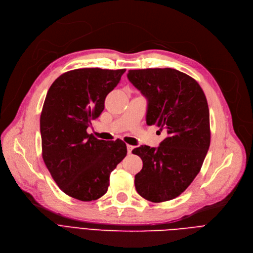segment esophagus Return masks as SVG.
<instances>
[{
    "label": "esophagus",
    "instance_id": "esophagus-1",
    "mask_svg": "<svg viewBox=\"0 0 253 253\" xmlns=\"http://www.w3.org/2000/svg\"><path fill=\"white\" fill-rule=\"evenodd\" d=\"M133 149H134L133 145L127 144V152H128V154H131V153H132V150H133Z\"/></svg>",
    "mask_w": 253,
    "mask_h": 253
}]
</instances>
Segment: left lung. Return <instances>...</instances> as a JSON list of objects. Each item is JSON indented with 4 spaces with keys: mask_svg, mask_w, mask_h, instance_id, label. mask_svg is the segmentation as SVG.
<instances>
[{
    "mask_svg": "<svg viewBox=\"0 0 253 253\" xmlns=\"http://www.w3.org/2000/svg\"><path fill=\"white\" fill-rule=\"evenodd\" d=\"M127 77L148 99L147 124L167 132L158 148L141 145L132 151L142 160L135 189L154 203L172 200L200 172L209 149L206 96L196 80L174 69L130 70Z\"/></svg>",
    "mask_w": 253,
    "mask_h": 253,
    "instance_id": "obj_1",
    "label": "left lung"
}]
</instances>
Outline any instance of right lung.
<instances>
[{"instance_id": "add662e5", "label": "right lung", "mask_w": 253, "mask_h": 253, "mask_svg": "<svg viewBox=\"0 0 253 253\" xmlns=\"http://www.w3.org/2000/svg\"><path fill=\"white\" fill-rule=\"evenodd\" d=\"M125 71L73 70L59 76L47 92L40 119L43 160L59 189L80 201L102 197L111 172L127 155L121 139L106 142L87 133Z\"/></svg>"}]
</instances>
